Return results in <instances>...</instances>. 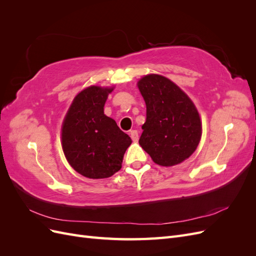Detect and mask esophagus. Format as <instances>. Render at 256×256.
Returning a JSON list of instances; mask_svg holds the SVG:
<instances>
[{"mask_svg": "<svg viewBox=\"0 0 256 256\" xmlns=\"http://www.w3.org/2000/svg\"><path fill=\"white\" fill-rule=\"evenodd\" d=\"M130 136H131V138H132L134 142H136V141L138 140V131H136V130H131V131H130Z\"/></svg>", "mask_w": 256, "mask_h": 256, "instance_id": "1", "label": "esophagus"}]
</instances>
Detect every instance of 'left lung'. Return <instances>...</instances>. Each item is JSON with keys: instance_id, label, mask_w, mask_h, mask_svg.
I'll list each match as a JSON object with an SVG mask.
<instances>
[{"instance_id": "left-lung-1", "label": "left lung", "mask_w": 256, "mask_h": 256, "mask_svg": "<svg viewBox=\"0 0 256 256\" xmlns=\"http://www.w3.org/2000/svg\"><path fill=\"white\" fill-rule=\"evenodd\" d=\"M146 104V122L138 143L154 164L172 166L189 158L202 136L196 108L184 92L164 76L138 82Z\"/></svg>"}]
</instances>
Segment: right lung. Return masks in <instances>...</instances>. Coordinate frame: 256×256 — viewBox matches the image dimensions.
Wrapping results in <instances>:
<instances>
[{
  "instance_id": "right-lung-1",
  "label": "right lung",
  "mask_w": 256,
  "mask_h": 256,
  "mask_svg": "<svg viewBox=\"0 0 256 256\" xmlns=\"http://www.w3.org/2000/svg\"><path fill=\"white\" fill-rule=\"evenodd\" d=\"M113 88L90 86L74 99L62 126L65 157L81 175L98 180L122 168L124 154L131 144L128 134L104 113Z\"/></svg>"
}]
</instances>
